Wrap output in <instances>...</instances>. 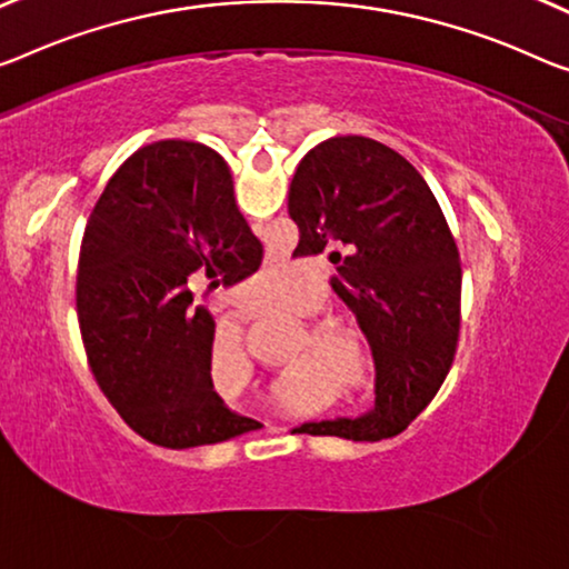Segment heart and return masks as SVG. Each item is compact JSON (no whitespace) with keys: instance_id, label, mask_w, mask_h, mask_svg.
<instances>
[{"instance_id":"heart-1","label":"heart","mask_w":569,"mask_h":569,"mask_svg":"<svg viewBox=\"0 0 569 569\" xmlns=\"http://www.w3.org/2000/svg\"><path fill=\"white\" fill-rule=\"evenodd\" d=\"M279 277V272H274V269H261V272L251 279V284L259 287L269 282V279ZM322 305V295L315 297V302L310 305V310L305 315H312L315 310H318ZM315 343L322 346V348H336V351H358L361 348V338H358L356 330L351 328H343V326H320L318 330H315ZM216 351H241L243 343H241V336L233 333V330H226V333L216 336ZM322 356H328V351H322Z\"/></svg>"}]
</instances>
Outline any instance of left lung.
<instances>
[{
    "instance_id": "obj_1",
    "label": "left lung",
    "mask_w": 569,
    "mask_h": 569,
    "mask_svg": "<svg viewBox=\"0 0 569 569\" xmlns=\"http://www.w3.org/2000/svg\"><path fill=\"white\" fill-rule=\"evenodd\" d=\"M300 254H330V287L356 312L376 361L371 412L297 427L356 442L395 437L430 405L456 358L460 257L430 186L369 137H330L290 186Z\"/></svg>"
}]
</instances>
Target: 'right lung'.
Returning a JSON list of instances; mask_svg holds the SVG:
<instances>
[{"instance_id": "right-lung-1", "label": "right lung", "mask_w": 569, "mask_h": 569, "mask_svg": "<svg viewBox=\"0 0 569 569\" xmlns=\"http://www.w3.org/2000/svg\"><path fill=\"white\" fill-rule=\"evenodd\" d=\"M259 264L261 243L211 147L154 142L107 182L78 257V326L103 397L147 442L188 450L259 427L216 395V322L193 295Z\"/></svg>"}]
</instances>
